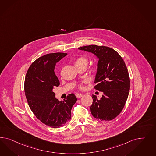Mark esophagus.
Here are the masks:
<instances>
[{"instance_id": "obj_1", "label": "esophagus", "mask_w": 156, "mask_h": 156, "mask_svg": "<svg viewBox=\"0 0 156 156\" xmlns=\"http://www.w3.org/2000/svg\"><path fill=\"white\" fill-rule=\"evenodd\" d=\"M76 96L77 98H80L82 97V94H76Z\"/></svg>"}]
</instances>
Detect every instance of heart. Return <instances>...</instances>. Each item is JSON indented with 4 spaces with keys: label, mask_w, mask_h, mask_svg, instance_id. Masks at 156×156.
Wrapping results in <instances>:
<instances>
[{
    "label": "heart",
    "mask_w": 156,
    "mask_h": 156,
    "mask_svg": "<svg viewBox=\"0 0 156 156\" xmlns=\"http://www.w3.org/2000/svg\"><path fill=\"white\" fill-rule=\"evenodd\" d=\"M88 63V59L85 57H79L76 59L74 64L76 67L77 66H85L86 67ZM97 65H95L94 66V69H95L97 68Z\"/></svg>",
    "instance_id": "b5f03b06"
}]
</instances>
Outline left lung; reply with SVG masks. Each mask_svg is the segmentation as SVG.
Segmentation results:
<instances>
[{
    "label": "left lung",
    "instance_id": "1",
    "mask_svg": "<svg viewBox=\"0 0 156 156\" xmlns=\"http://www.w3.org/2000/svg\"><path fill=\"white\" fill-rule=\"evenodd\" d=\"M78 49L99 58L94 89L104 95L100 99L92 95L91 112L101 121L111 120L122 112L129 95L130 78L126 63L116 51L108 46L90 45Z\"/></svg>",
    "mask_w": 156,
    "mask_h": 156
}]
</instances>
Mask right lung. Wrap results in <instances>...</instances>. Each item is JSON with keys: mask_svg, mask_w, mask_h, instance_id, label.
I'll use <instances>...</instances> for the list:
<instances>
[{"mask_svg": "<svg viewBox=\"0 0 156 156\" xmlns=\"http://www.w3.org/2000/svg\"><path fill=\"white\" fill-rule=\"evenodd\" d=\"M66 55L59 52L39 57L30 65L25 76L24 91L30 110L42 123L55 128L70 120L72 107L77 101L75 95L70 94L59 101L52 91L59 85L54 71L55 64Z\"/></svg>", "mask_w": 156, "mask_h": 156, "instance_id": "right-lung-1", "label": "right lung"}]
</instances>
